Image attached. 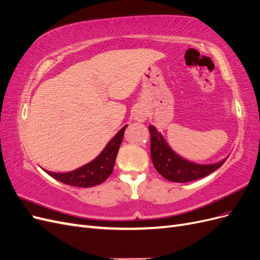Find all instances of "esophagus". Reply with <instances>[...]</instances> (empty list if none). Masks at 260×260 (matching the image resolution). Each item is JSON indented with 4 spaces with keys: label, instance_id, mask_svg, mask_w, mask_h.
<instances>
[{
    "label": "esophagus",
    "instance_id": "34e87169",
    "mask_svg": "<svg viewBox=\"0 0 260 260\" xmlns=\"http://www.w3.org/2000/svg\"><path fill=\"white\" fill-rule=\"evenodd\" d=\"M135 118H136L137 120H139V121H143V120H144V118H145V116H144V114H143V113L137 112V113H136V115H135Z\"/></svg>",
    "mask_w": 260,
    "mask_h": 260
}]
</instances>
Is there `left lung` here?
<instances>
[{
	"label": "left lung",
	"instance_id": "obj_1",
	"mask_svg": "<svg viewBox=\"0 0 260 260\" xmlns=\"http://www.w3.org/2000/svg\"><path fill=\"white\" fill-rule=\"evenodd\" d=\"M151 132V157L155 169L172 182H190L208 176L222 166L225 159L210 165H200L188 161L171 149L160 132L149 124Z\"/></svg>",
	"mask_w": 260,
	"mask_h": 260
}]
</instances>
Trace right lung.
Returning a JSON list of instances; mask_svg holds the SVG:
<instances>
[{
	"instance_id": "right-lung-1",
	"label": "right lung",
	"mask_w": 260,
	"mask_h": 260,
	"mask_svg": "<svg viewBox=\"0 0 260 260\" xmlns=\"http://www.w3.org/2000/svg\"><path fill=\"white\" fill-rule=\"evenodd\" d=\"M125 128H127V125H124L122 129L117 132V135L109 141L95 159L84 165V166L69 172H52L45 169L43 170L52 178L73 186L91 187L103 183L112 175Z\"/></svg>"
}]
</instances>
